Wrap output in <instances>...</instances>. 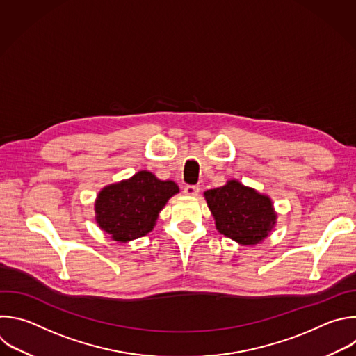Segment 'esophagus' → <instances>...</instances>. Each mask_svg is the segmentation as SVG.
I'll return each mask as SVG.
<instances>
[{"instance_id":"34e87169","label":"esophagus","mask_w":356,"mask_h":356,"mask_svg":"<svg viewBox=\"0 0 356 356\" xmlns=\"http://www.w3.org/2000/svg\"><path fill=\"white\" fill-rule=\"evenodd\" d=\"M183 191H184V194H187V195L195 197V195H198V193H200V187H198V186H194V184H187Z\"/></svg>"}]
</instances>
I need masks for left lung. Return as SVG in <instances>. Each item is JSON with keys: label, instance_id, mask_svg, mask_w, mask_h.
Here are the masks:
<instances>
[{"label": "left lung", "instance_id": "8db88e82", "mask_svg": "<svg viewBox=\"0 0 356 356\" xmlns=\"http://www.w3.org/2000/svg\"><path fill=\"white\" fill-rule=\"evenodd\" d=\"M204 195L219 233L241 245L260 243L275 223L271 200L236 180Z\"/></svg>", "mask_w": 356, "mask_h": 356}]
</instances>
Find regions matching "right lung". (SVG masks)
Segmentation results:
<instances>
[{"label": "right lung", "mask_w": 356, "mask_h": 356, "mask_svg": "<svg viewBox=\"0 0 356 356\" xmlns=\"http://www.w3.org/2000/svg\"><path fill=\"white\" fill-rule=\"evenodd\" d=\"M179 193L176 183L156 179L143 170L130 180L104 187L96 200L95 212L99 226L113 241L126 243L154 229L159 211Z\"/></svg>", "instance_id": "obj_1"}]
</instances>
